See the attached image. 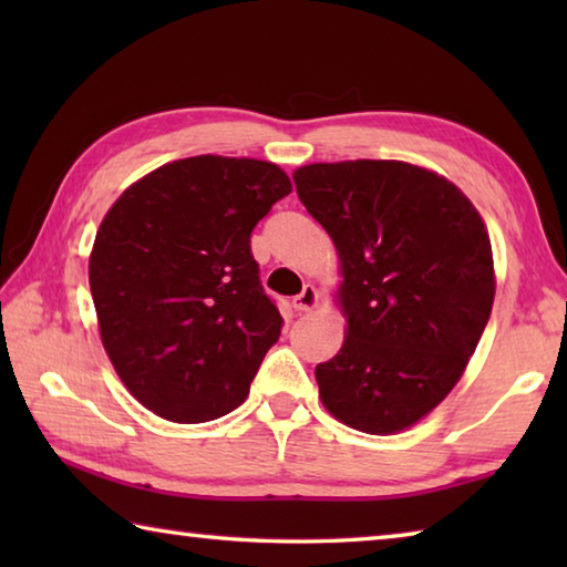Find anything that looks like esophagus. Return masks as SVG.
<instances>
[{"label": "esophagus", "mask_w": 567, "mask_h": 567, "mask_svg": "<svg viewBox=\"0 0 567 567\" xmlns=\"http://www.w3.org/2000/svg\"><path fill=\"white\" fill-rule=\"evenodd\" d=\"M318 300L320 297H318V290H315V285H305L302 292L292 300V307L297 312H310L318 307Z\"/></svg>", "instance_id": "esophagus-1"}]
</instances>
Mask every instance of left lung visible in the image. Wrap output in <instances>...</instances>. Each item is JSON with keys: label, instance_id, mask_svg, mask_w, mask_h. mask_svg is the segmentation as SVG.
I'll return each instance as SVG.
<instances>
[{"label": "left lung", "instance_id": "1", "mask_svg": "<svg viewBox=\"0 0 567 567\" xmlns=\"http://www.w3.org/2000/svg\"><path fill=\"white\" fill-rule=\"evenodd\" d=\"M292 179L342 277L344 342L315 368L322 405L360 433H402L457 385L491 318L487 227L463 189L410 162H315Z\"/></svg>", "mask_w": 567, "mask_h": 567}]
</instances>
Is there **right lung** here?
<instances>
[{
    "mask_svg": "<svg viewBox=\"0 0 567 567\" xmlns=\"http://www.w3.org/2000/svg\"><path fill=\"white\" fill-rule=\"evenodd\" d=\"M292 185L272 162L199 155L122 192L94 237L90 290L124 388L182 425L239 408L282 318L249 235Z\"/></svg>",
    "mask_w": 567,
    "mask_h": 567,
    "instance_id": "obj_1",
    "label": "right lung"
}]
</instances>
